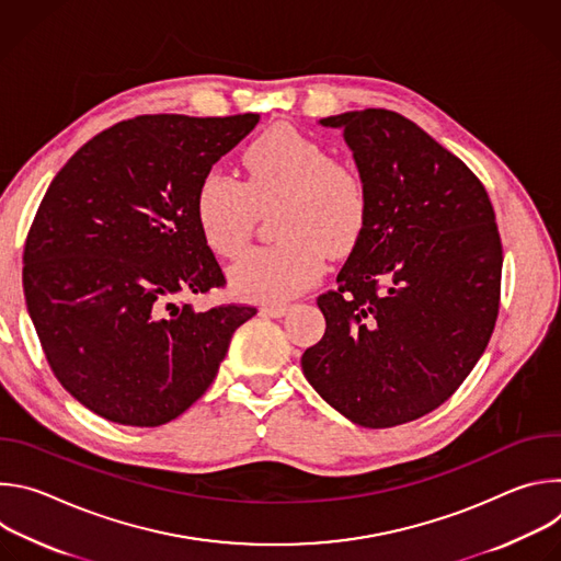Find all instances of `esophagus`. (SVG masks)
I'll list each match as a JSON object with an SVG mask.
<instances>
[{
  "mask_svg": "<svg viewBox=\"0 0 561 561\" xmlns=\"http://www.w3.org/2000/svg\"><path fill=\"white\" fill-rule=\"evenodd\" d=\"M288 304H282V301H275V304H266L264 306V312L271 314V317H284L288 312Z\"/></svg>",
  "mask_w": 561,
  "mask_h": 561,
  "instance_id": "esophagus-1",
  "label": "esophagus"
}]
</instances>
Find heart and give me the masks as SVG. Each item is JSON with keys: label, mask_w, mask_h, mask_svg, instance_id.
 <instances>
[{"label": "heart", "mask_w": 561, "mask_h": 561, "mask_svg": "<svg viewBox=\"0 0 561 561\" xmlns=\"http://www.w3.org/2000/svg\"><path fill=\"white\" fill-rule=\"evenodd\" d=\"M244 182L208 171L195 191L204 242L232 260L249 244L257 208L279 202L271 247L249 251L230 268L232 288L255 301H282L324 273L327 255L342 257L362 239L370 188L357 164L290 126H273L242 154Z\"/></svg>", "instance_id": "1"}]
</instances>
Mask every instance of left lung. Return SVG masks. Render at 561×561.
<instances>
[{
  "label": "left lung",
  "instance_id": "1",
  "mask_svg": "<svg viewBox=\"0 0 561 561\" xmlns=\"http://www.w3.org/2000/svg\"><path fill=\"white\" fill-rule=\"evenodd\" d=\"M322 124L344 130L370 217L337 288L317 297L327 333L301 368L344 417L390 428L442 407L489 346L502 239L484 184L404 115L364 108Z\"/></svg>",
  "mask_w": 561,
  "mask_h": 561
}]
</instances>
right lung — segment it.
Instances as JSON below:
<instances>
[{"instance_id": "1", "label": "right lung", "mask_w": 561, "mask_h": 561, "mask_svg": "<svg viewBox=\"0 0 561 561\" xmlns=\"http://www.w3.org/2000/svg\"><path fill=\"white\" fill-rule=\"evenodd\" d=\"M260 115H139L79 148L24 247V295L59 383L124 426H162L213 383L251 304L195 310L226 286L195 217L199 180Z\"/></svg>"}]
</instances>
